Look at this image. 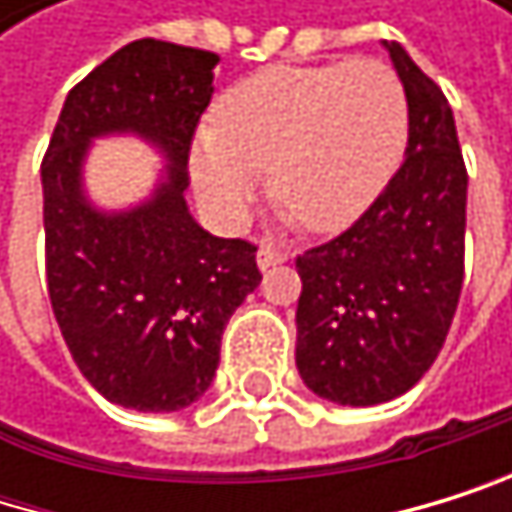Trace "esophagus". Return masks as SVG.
<instances>
[{
	"mask_svg": "<svg viewBox=\"0 0 512 512\" xmlns=\"http://www.w3.org/2000/svg\"><path fill=\"white\" fill-rule=\"evenodd\" d=\"M285 258H288V254L282 248H276V245H261L258 248V267L261 270H270L276 264H285Z\"/></svg>",
	"mask_w": 512,
	"mask_h": 512,
	"instance_id": "34e87169",
	"label": "esophagus"
}]
</instances>
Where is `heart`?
I'll return each mask as SVG.
<instances>
[{
	"instance_id": "heart-1",
	"label": "heart",
	"mask_w": 512,
	"mask_h": 512,
	"mask_svg": "<svg viewBox=\"0 0 512 512\" xmlns=\"http://www.w3.org/2000/svg\"><path fill=\"white\" fill-rule=\"evenodd\" d=\"M408 97L381 57L270 67L214 107L199 134L193 181L221 218L236 221L270 171L273 199L301 227L338 233L378 199L405 150Z\"/></svg>"
}]
</instances>
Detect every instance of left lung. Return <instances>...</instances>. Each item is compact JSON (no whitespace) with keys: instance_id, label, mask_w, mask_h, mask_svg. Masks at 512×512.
<instances>
[{"instance_id":"8db88e82","label":"left lung","mask_w":512,"mask_h":512,"mask_svg":"<svg viewBox=\"0 0 512 512\" xmlns=\"http://www.w3.org/2000/svg\"><path fill=\"white\" fill-rule=\"evenodd\" d=\"M408 97L405 159L334 239L298 254L304 384L338 405H378L415 387L439 356L464 285L467 165L442 88L387 45Z\"/></svg>"}]
</instances>
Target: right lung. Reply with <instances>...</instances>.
<instances>
[{"mask_svg":"<svg viewBox=\"0 0 512 512\" xmlns=\"http://www.w3.org/2000/svg\"><path fill=\"white\" fill-rule=\"evenodd\" d=\"M218 61L162 39L122 45L67 94L42 159L51 310L88 384L122 408L196 402L218 371L233 310L261 282L258 245L205 233L184 202ZM104 130H137L169 153L153 203L125 215L87 208L78 165Z\"/></svg>","mask_w":512,"mask_h":512,"instance_id":"add662e5","label":"right lung"}]
</instances>
